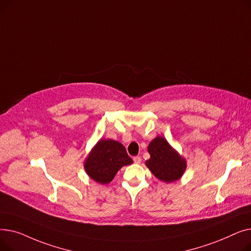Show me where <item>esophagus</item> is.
<instances>
[{
    "label": "esophagus",
    "instance_id": "1",
    "mask_svg": "<svg viewBox=\"0 0 251 251\" xmlns=\"http://www.w3.org/2000/svg\"><path fill=\"white\" fill-rule=\"evenodd\" d=\"M133 161H134L135 164L138 165V164L141 163V157H140V156H134V157H133Z\"/></svg>",
    "mask_w": 251,
    "mask_h": 251
}]
</instances>
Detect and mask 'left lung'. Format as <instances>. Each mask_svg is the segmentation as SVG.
Wrapping results in <instances>:
<instances>
[{
	"label": "left lung",
	"instance_id": "1",
	"mask_svg": "<svg viewBox=\"0 0 251 251\" xmlns=\"http://www.w3.org/2000/svg\"><path fill=\"white\" fill-rule=\"evenodd\" d=\"M148 151L151 154L146 166L155 178L165 182L172 183L179 180L187 168V162L163 136L152 139Z\"/></svg>",
	"mask_w": 251,
	"mask_h": 251
}]
</instances>
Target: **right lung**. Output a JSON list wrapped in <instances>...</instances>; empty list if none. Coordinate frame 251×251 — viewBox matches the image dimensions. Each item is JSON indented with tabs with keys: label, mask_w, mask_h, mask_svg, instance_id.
Instances as JSON below:
<instances>
[{
	"label": "right lung",
	"mask_w": 251,
	"mask_h": 251,
	"mask_svg": "<svg viewBox=\"0 0 251 251\" xmlns=\"http://www.w3.org/2000/svg\"><path fill=\"white\" fill-rule=\"evenodd\" d=\"M133 163L121 142L100 139L84 160L86 174L100 184L110 183L118 171Z\"/></svg>",
	"instance_id": "right-lung-1"
}]
</instances>
